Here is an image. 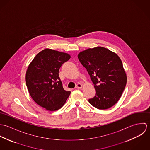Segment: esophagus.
<instances>
[{
    "mask_svg": "<svg viewBox=\"0 0 150 150\" xmlns=\"http://www.w3.org/2000/svg\"><path fill=\"white\" fill-rule=\"evenodd\" d=\"M82 87H83V85L81 83H78L76 86V88L77 89H81Z\"/></svg>",
    "mask_w": 150,
    "mask_h": 150,
    "instance_id": "obj_1",
    "label": "esophagus"
}]
</instances>
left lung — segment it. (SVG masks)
<instances>
[{
	"label": "left lung",
	"mask_w": 150,
	"mask_h": 150,
	"mask_svg": "<svg viewBox=\"0 0 150 150\" xmlns=\"http://www.w3.org/2000/svg\"><path fill=\"white\" fill-rule=\"evenodd\" d=\"M78 58L86 69L96 91L95 96L88 100L89 103L100 110L114 106L121 98L127 81L118 55L105 47H96L81 51Z\"/></svg>",
	"instance_id": "obj_1"
}]
</instances>
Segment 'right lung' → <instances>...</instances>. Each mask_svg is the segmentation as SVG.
<instances>
[{
	"mask_svg": "<svg viewBox=\"0 0 150 150\" xmlns=\"http://www.w3.org/2000/svg\"><path fill=\"white\" fill-rule=\"evenodd\" d=\"M70 55L45 48L39 52L29 64L26 84L33 100L48 111H56L64 105L70 94L65 91L59 77V69Z\"/></svg>",
	"mask_w": 150,
	"mask_h": 150,
	"instance_id": "add662e5",
	"label": "right lung"
}]
</instances>
